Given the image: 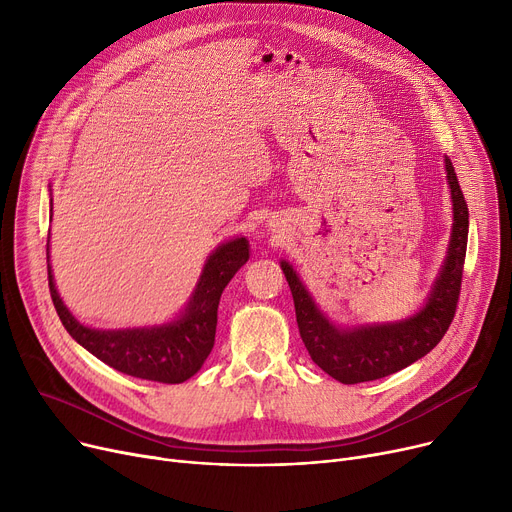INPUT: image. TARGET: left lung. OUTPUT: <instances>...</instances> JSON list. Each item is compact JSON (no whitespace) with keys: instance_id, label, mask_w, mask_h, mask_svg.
<instances>
[{"instance_id":"obj_1","label":"left lung","mask_w":512,"mask_h":512,"mask_svg":"<svg viewBox=\"0 0 512 512\" xmlns=\"http://www.w3.org/2000/svg\"><path fill=\"white\" fill-rule=\"evenodd\" d=\"M444 164L452 197V234L448 255L425 307L409 319L394 321V324L338 328L317 309L292 265L286 261L280 263L294 299L299 332L313 363L342 384L380 380L409 367L432 351L450 326L461 294L469 209L452 161L446 157Z\"/></svg>"}]
</instances>
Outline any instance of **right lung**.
Wrapping results in <instances>:
<instances>
[{"instance_id": "add662e5", "label": "right lung", "mask_w": 512, "mask_h": 512, "mask_svg": "<svg viewBox=\"0 0 512 512\" xmlns=\"http://www.w3.org/2000/svg\"><path fill=\"white\" fill-rule=\"evenodd\" d=\"M249 259L247 238H234L215 249L197 282L186 309L168 324L126 330H95L89 328L66 309L53 284L47 245V278L53 307H56L68 334L85 346L105 365H110L132 378L182 384L201 369L209 357L215 326H218V305L226 284Z\"/></svg>"}]
</instances>
